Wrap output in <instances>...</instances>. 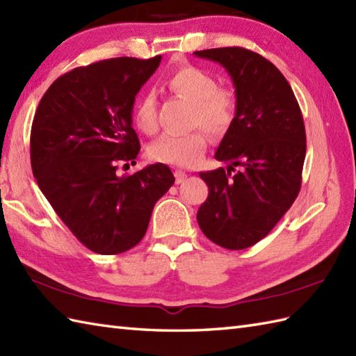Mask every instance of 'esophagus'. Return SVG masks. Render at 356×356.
Returning a JSON list of instances; mask_svg holds the SVG:
<instances>
[{
	"label": "esophagus",
	"mask_w": 356,
	"mask_h": 356,
	"mask_svg": "<svg viewBox=\"0 0 356 356\" xmlns=\"http://www.w3.org/2000/svg\"><path fill=\"white\" fill-rule=\"evenodd\" d=\"M174 177H176V184L179 185V184H182L184 180L188 177V174L182 170H176V171H174Z\"/></svg>",
	"instance_id": "esophagus-1"
}]
</instances>
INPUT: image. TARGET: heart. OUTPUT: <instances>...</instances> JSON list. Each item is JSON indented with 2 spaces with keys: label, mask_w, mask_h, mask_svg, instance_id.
Segmentation results:
<instances>
[{
  "label": "heart",
  "mask_w": 356,
  "mask_h": 356,
  "mask_svg": "<svg viewBox=\"0 0 356 356\" xmlns=\"http://www.w3.org/2000/svg\"><path fill=\"white\" fill-rule=\"evenodd\" d=\"M165 87L191 104L190 127H205L213 138L225 136L236 120V92L229 87H218L214 74L197 65L176 67L166 76ZM133 120L142 133L157 131V99L153 92H145L136 102ZM204 131L194 128L185 134L166 133L151 143L148 156L156 162L191 168L207 153L208 134Z\"/></svg>",
  "instance_id": "1"
}]
</instances>
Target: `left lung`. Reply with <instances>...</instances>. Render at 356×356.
<instances>
[{"label": "left lung", "mask_w": 356, "mask_h": 356, "mask_svg": "<svg viewBox=\"0 0 356 356\" xmlns=\"http://www.w3.org/2000/svg\"><path fill=\"white\" fill-rule=\"evenodd\" d=\"M222 64L232 78L237 113L216 159L228 163L200 172L208 185L197 222L202 232L225 249H246L266 237L301 188L306 130L289 82L259 53L243 47L194 51ZM236 165L241 170L232 171Z\"/></svg>", "instance_id": "left-lung-1"}]
</instances>
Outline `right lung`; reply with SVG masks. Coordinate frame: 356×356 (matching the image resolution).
I'll return each mask as SVG.
<instances>
[{"label": "right lung", "instance_id": "1", "mask_svg": "<svg viewBox=\"0 0 356 356\" xmlns=\"http://www.w3.org/2000/svg\"><path fill=\"white\" fill-rule=\"evenodd\" d=\"M162 56L113 58L76 67L44 93L30 131L38 186L90 251L115 255L143 238L156 202L174 184L165 163L119 177L140 151L131 125L136 95Z\"/></svg>", "mask_w": 356, "mask_h": 356}]
</instances>
